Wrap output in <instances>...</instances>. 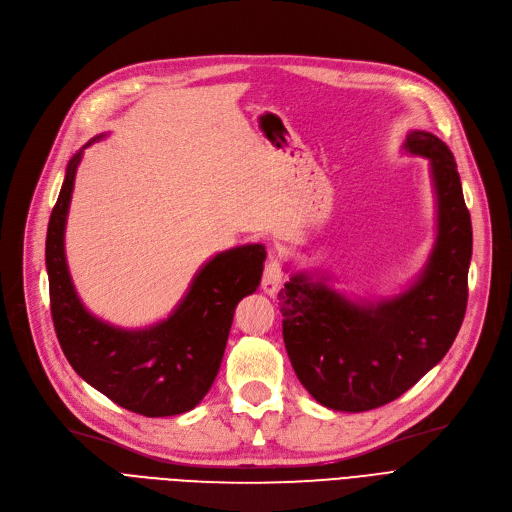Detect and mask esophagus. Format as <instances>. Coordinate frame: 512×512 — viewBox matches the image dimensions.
<instances>
[{"label":"esophagus","mask_w":512,"mask_h":512,"mask_svg":"<svg viewBox=\"0 0 512 512\" xmlns=\"http://www.w3.org/2000/svg\"><path fill=\"white\" fill-rule=\"evenodd\" d=\"M284 267L280 263V259L272 257L270 261L265 263V272H263V280H261V288L267 294H276L280 290V286L284 284Z\"/></svg>","instance_id":"esophagus-1"}]
</instances>
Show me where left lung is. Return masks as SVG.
Masks as SVG:
<instances>
[{"label":"left lung","mask_w":512,"mask_h":512,"mask_svg":"<svg viewBox=\"0 0 512 512\" xmlns=\"http://www.w3.org/2000/svg\"><path fill=\"white\" fill-rule=\"evenodd\" d=\"M407 149L429 157L438 193V240L421 280L375 307L303 274L278 292L292 369L334 411H371L405 394L442 361L465 319L473 232L454 155L423 130L409 134Z\"/></svg>","instance_id":"1"}]
</instances>
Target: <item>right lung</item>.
I'll use <instances>...</instances> for the list:
<instances>
[{"instance_id": "add662e5", "label": "right lung", "mask_w": 512, "mask_h": 512, "mask_svg": "<svg viewBox=\"0 0 512 512\" xmlns=\"http://www.w3.org/2000/svg\"><path fill=\"white\" fill-rule=\"evenodd\" d=\"M78 161L80 153L70 159L45 240L49 307L62 351L80 378L132 413L170 417L191 411L218 375L238 301L261 282L265 249L247 245L215 255L180 307L149 330L101 324L80 305L64 257Z\"/></svg>"}]
</instances>
